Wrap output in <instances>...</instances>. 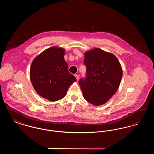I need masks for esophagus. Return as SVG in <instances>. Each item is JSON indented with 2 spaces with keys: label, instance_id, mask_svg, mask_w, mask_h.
<instances>
[{
  "label": "esophagus",
  "instance_id": "1",
  "mask_svg": "<svg viewBox=\"0 0 154 154\" xmlns=\"http://www.w3.org/2000/svg\"><path fill=\"white\" fill-rule=\"evenodd\" d=\"M74 76L75 77V78H76L77 80H79V78H80L79 75H78V74H74Z\"/></svg>",
  "mask_w": 154,
  "mask_h": 154
}]
</instances>
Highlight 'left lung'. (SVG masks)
<instances>
[{
    "label": "left lung",
    "mask_w": 154,
    "mask_h": 154,
    "mask_svg": "<svg viewBox=\"0 0 154 154\" xmlns=\"http://www.w3.org/2000/svg\"><path fill=\"white\" fill-rule=\"evenodd\" d=\"M86 74L79 81L85 99L99 106L107 102L117 91L122 77V67L112 54L100 48L85 54Z\"/></svg>",
    "instance_id": "8db88e82"
}]
</instances>
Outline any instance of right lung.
<instances>
[{
	"mask_svg": "<svg viewBox=\"0 0 154 154\" xmlns=\"http://www.w3.org/2000/svg\"><path fill=\"white\" fill-rule=\"evenodd\" d=\"M64 55L61 48H50L35 58L30 67V78L37 93L52 102L63 98L76 81L68 71Z\"/></svg>",
	"mask_w": 154,
	"mask_h": 154,
	"instance_id": "right-lung-1",
	"label": "right lung"
}]
</instances>
